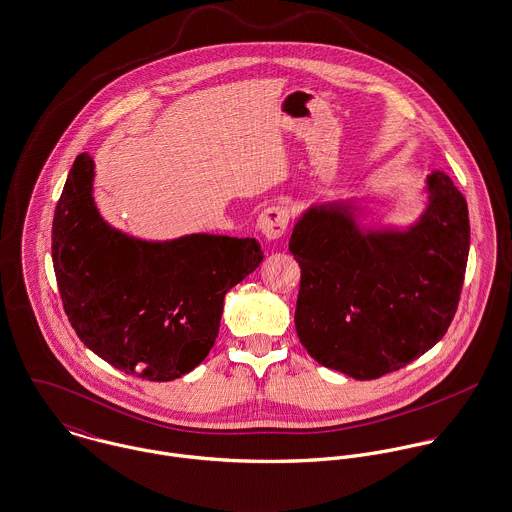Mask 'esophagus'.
<instances>
[{
    "label": "esophagus",
    "instance_id": "34e87169",
    "mask_svg": "<svg viewBox=\"0 0 512 512\" xmlns=\"http://www.w3.org/2000/svg\"><path fill=\"white\" fill-rule=\"evenodd\" d=\"M290 222V212L283 206H269L261 212L259 220H257V229L261 231V235L269 241H275L279 237H283L284 231L288 228Z\"/></svg>",
    "mask_w": 512,
    "mask_h": 512
}]
</instances>
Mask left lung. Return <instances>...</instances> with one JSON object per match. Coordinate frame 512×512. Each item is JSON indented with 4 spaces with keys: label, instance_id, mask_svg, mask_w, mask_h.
<instances>
[{
    "label": "left lung",
    "instance_id": "8db88e82",
    "mask_svg": "<svg viewBox=\"0 0 512 512\" xmlns=\"http://www.w3.org/2000/svg\"><path fill=\"white\" fill-rule=\"evenodd\" d=\"M426 190L428 206L406 231H363L341 202L312 206L296 222L294 324L320 365L379 379L448 332L469 255L467 202L444 172L428 174Z\"/></svg>",
    "mask_w": 512,
    "mask_h": 512
}]
</instances>
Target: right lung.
<instances>
[{
    "label": "right lung",
    "instance_id": "1",
    "mask_svg": "<svg viewBox=\"0 0 512 512\" xmlns=\"http://www.w3.org/2000/svg\"><path fill=\"white\" fill-rule=\"evenodd\" d=\"M94 161L76 157L53 220L64 312L82 343L147 381L190 373L220 332L224 298L263 261L257 239L192 233L141 241L108 226L92 198Z\"/></svg>",
    "mask_w": 512,
    "mask_h": 512
}]
</instances>
